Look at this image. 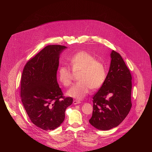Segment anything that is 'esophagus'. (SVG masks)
Here are the masks:
<instances>
[{
  "instance_id": "obj_1",
  "label": "esophagus",
  "mask_w": 152,
  "mask_h": 152,
  "mask_svg": "<svg viewBox=\"0 0 152 152\" xmlns=\"http://www.w3.org/2000/svg\"><path fill=\"white\" fill-rule=\"evenodd\" d=\"M81 103V102H80L79 100H73V104H79V103Z\"/></svg>"
}]
</instances>
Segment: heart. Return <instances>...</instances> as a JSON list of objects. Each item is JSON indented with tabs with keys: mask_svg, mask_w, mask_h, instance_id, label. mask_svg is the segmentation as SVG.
Masks as SVG:
<instances>
[{
	"mask_svg": "<svg viewBox=\"0 0 152 152\" xmlns=\"http://www.w3.org/2000/svg\"><path fill=\"white\" fill-rule=\"evenodd\" d=\"M71 69L67 66H61L58 71V77L65 86L72 83L75 75L79 80L68 91L67 95L77 99H82L90 90L100 88L104 82L106 73L104 65L90 53L80 51L69 59Z\"/></svg>",
	"mask_w": 152,
	"mask_h": 152,
	"instance_id": "b5f03b06",
	"label": "heart"
}]
</instances>
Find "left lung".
Here are the masks:
<instances>
[{"instance_id":"obj_1","label":"left lung","mask_w":152,"mask_h":152,"mask_svg":"<svg viewBox=\"0 0 152 152\" xmlns=\"http://www.w3.org/2000/svg\"><path fill=\"white\" fill-rule=\"evenodd\" d=\"M111 65L104 82L93 97V111L90 123L107 131L118 126L132 107V76L121 55L113 50Z\"/></svg>"}]
</instances>
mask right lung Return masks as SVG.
Instances as JSON below:
<instances>
[{
    "mask_svg": "<svg viewBox=\"0 0 152 152\" xmlns=\"http://www.w3.org/2000/svg\"><path fill=\"white\" fill-rule=\"evenodd\" d=\"M67 47L49 45L26 64L21 78L20 96L31 121L38 127L51 131L65 118L73 103L65 97L57 82L59 55Z\"/></svg>",
    "mask_w": 152,
    "mask_h": 152,
    "instance_id": "right-lung-1",
    "label": "right lung"
}]
</instances>
